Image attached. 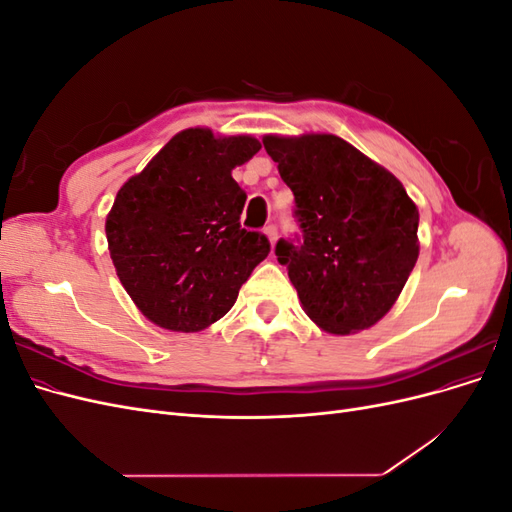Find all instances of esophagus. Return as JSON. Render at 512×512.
<instances>
[{
    "mask_svg": "<svg viewBox=\"0 0 512 512\" xmlns=\"http://www.w3.org/2000/svg\"><path fill=\"white\" fill-rule=\"evenodd\" d=\"M265 235L269 237L271 245H275V241H277V226H275V224H269V226L265 228Z\"/></svg>",
    "mask_w": 512,
    "mask_h": 512,
    "instance_id": "1",
    "label": "esophagus"
}]
</instances>
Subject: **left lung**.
Here are the masks:
<instances>
[{
    "mask_svg": "<svg viewBox=\"0 0 512 512\" xmlns=\"http://www.w3.org/2000/svg\"><path fill=\"white\" fill-rule=\"evenodd\" d=\"M294 194L301 235L280 239L305 314L320 329H369L397 301L418 258V209L389 170L333 134L265 136Z\"/></svg>",
    "mask_w": 512,
    "mask_h": 512,
    "instance_id": "left-lung-1",
    "label": "left lung"
}]
</instances>
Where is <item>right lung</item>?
<instances>
[{"label": "right lung", "mask_w": 512, "mask_h": 512, "mask_svg": "<svg viewBox=\"0 0 512 512\" xmlns=\"http://www.w3.org/2000/svg\"><path fill=\"white\" fill-rule=\"evenodd\" d=\"M258 149L252 136L183 130L117 192L108 252L119 282L158 327L194 333L218 322L269 256V239L241 228L247 194L232 179Z\"/></svg>", "instance_id": "right-lung-1"}]
</instances>
